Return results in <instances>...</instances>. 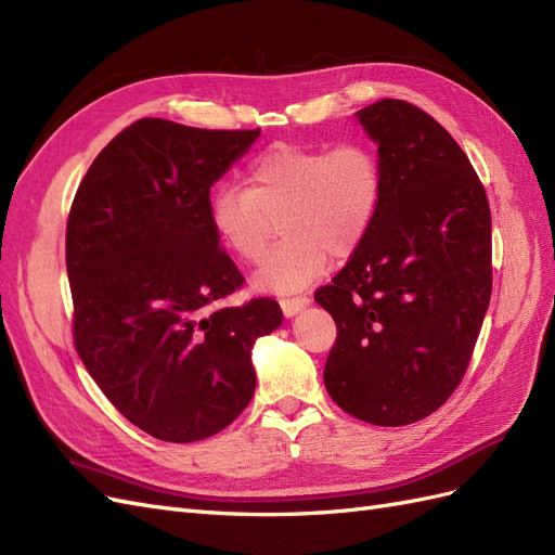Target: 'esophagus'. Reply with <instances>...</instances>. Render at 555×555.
<instances>
[{"label": "esophagus", "instance_id": "obj_1", "mask_svg": "<svg viewBox=\"0 0 555 555\" xmlns=\"http://www.w3.org/2000/svg\"><path fill=\"white\" fill-rule=\"evenodd\" d=\"M310 306V298L308 296H292V298H282L280 300V308L284 312V317H294L300 310H306Z\"/></svg>", "mask_w": 555, "mask_h": 555}]
</instances>
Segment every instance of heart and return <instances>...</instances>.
I'll list each match as a JSON object with an SVG mask.
<instances>
[{
	"label": "heart",
	"mask_w": 555,
	"mask_h": 555,
	"mask_svg": "<svg viewBox=\"0 0 555 555\" xmlns=\"http://www.w3.org/2000/svg\"><path fill=\"white\" fill-rule=\"evenodd\" d=\"M384 196L373 147L363 143H275L247 164L245 188L222 182L210 194V227L233 257L259 261L282 222L284 238L251 278V287L292 294L322 275L331 257L357 251Z\"/></svg>",
	"instance_id": "heart-1"
}]
</instances>
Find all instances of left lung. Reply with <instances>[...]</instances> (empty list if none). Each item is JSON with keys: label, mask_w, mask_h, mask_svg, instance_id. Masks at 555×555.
<instances>
[{"label": "left lung", "mask_w": 555, "mask_h": 555, "mask_svg": "<svg viewBox=\"0 0 555 555\" xmlns=\"http://www.w3.org/2000/svg\"><path fill=\"white\" fill-rule=\"evenodd\" d=\"M384 196L361 247L314 300L338 338L328 396L375 426H408L463 379L491 300V210L451 133L400 99L357 113Z\"/></svg>", "instance_id": "8db88e82"}]
</instances>
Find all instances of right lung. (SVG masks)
<instances>
[{"mask_svg": "<svg viewBox=\"0 0 555 555\" xmlns=\"http://www.w3.org/2000/svg\"><path fill=\"white\" fill-rule=\"evenodd\" d=\"M261 129L133 122L96 155L66 222L74 340L99 389L164 442L227 428L255 396L273 298L224 308L243 275L210 227V188Z\"/></svg>", "mask_w": 555, "mask_h": 555, "instance_id": "obj_1", "label": "right lung"}]
</instances>
